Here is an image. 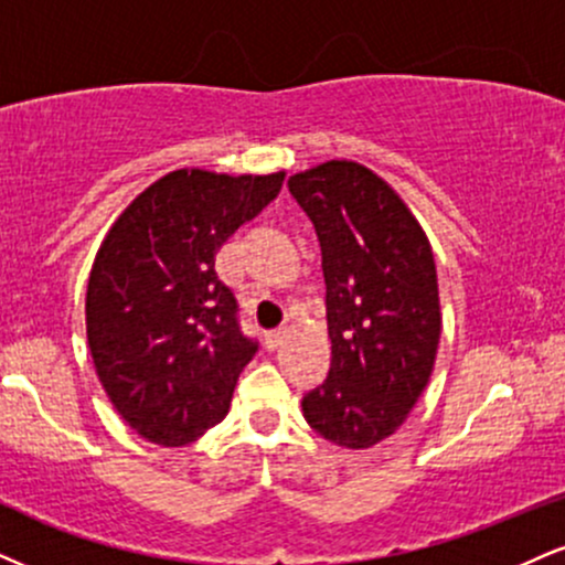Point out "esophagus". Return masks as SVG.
I'll list each match as a JSON object with an SVG mask.
<instances>
[{
	"instance_id": "obj_1",
	"label": "esophagus",
	"mask_w": 565,
	"mask_h": 565,
	"mask_svg": "<svg viewBox=\"0 0 565 565\" xmlns=\"http://www.w3.org/2000/svg\"><path fill=\"white\" fill-rule=\"evenodd\" d=\"M284 339H287V331H281V329L268 331V334H265V350H270V352L278 350L284 344Z\"/></svg>"
}]
</instances>
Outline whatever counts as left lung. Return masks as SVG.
Returning <instances> with one entry per match:
<instances>
[{
    "label": "left lung",
    "mask_w": 565,
    "mask_h": 565,
    "mask_svg": "<svg viewBox=\"0 0 565 565\" xmlns=\"http://www.w3.org/2000/svg\"><path fill=\"white\" fill-rule=\"evenodd\" d=\"M321 242L331 369L305 420L348 450L405 424L429 384L441 312L437 265L416 215L376 173L329 160L289 179Z\"/></svg>",
    "instance_id": "obj_1"
}]
</instances>
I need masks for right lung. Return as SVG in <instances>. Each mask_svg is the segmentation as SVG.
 <instances>
[{
	"instance_id": "add662e5",
	"label": "right lung",
	"mask_w": 565,
	"mask_h": 565,
	"mask_svg": "<svg viewBox=\"0 0 565 565\" xmlns=\"http://www.w3.org/2000/svg\"><path fill=\"white\" fill-rule=\"evenodd\" d=\"M284 175L181 168L107 231L86 289L88 350L115 411L147 441L183 447L226 418L257 342L242 334L215 255Z\"/></svg>"
}]
</instances>
